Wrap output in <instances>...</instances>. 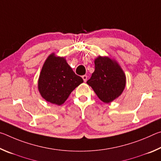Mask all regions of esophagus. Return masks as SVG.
I'll use <instances>...</instances> for the list:
<instances>
[{
  "label": "esophagus",
  "instance_id": "34e87169",
  "mask_svg": "<svg viewBox=\"0 0 161 161\" xmlns=\"http://www.w3.org/2000/svg\"><path fill=\"white\" fill-rule=\"evenodd\" d=\"M81 77H82V79H83V80H84V82H86V80H87V76H86V75H83Z\"/></svg>",
  "mask_w": 161,
  "mask_h": 161
}]
</instances>
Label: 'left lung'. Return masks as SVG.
Instances as JSON below:
<instances>
[{
    "label": "left lung",
    "mask_w": 161,
    "mask_h": 161,
    "mask_svg": "<svg viewBox=\"0 0 161 161\" xmlns=\"http://www.w3.org/2000/svg\"><path fill=\"white\" fill-rule=\"evenodd\" d=\"M94 64V72L86 83L103 102H111L123 92L126 75L119 64L108 57L99 56Z\"/></svg>",
    "instance_id": "1"
}]
</instances>
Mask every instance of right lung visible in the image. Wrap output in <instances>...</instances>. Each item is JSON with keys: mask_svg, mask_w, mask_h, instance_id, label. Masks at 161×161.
<instances>
[{"mask_svg": "<svg viewBox=\"0 0 161 161\" xmlns=\"http://www.w3.org/2000/svg\"><path fill=\"white\" fill-rule=\"evenodd\" d=\"M82 82V78L73 72L64 58L53 53L42 66L38 80V90L47 102L60 106Z\"/></svg>", "mask_w": 161, "mask_h": 161, "instance_id": "right-lung-1", "label": "right lung"}]
</instances>
